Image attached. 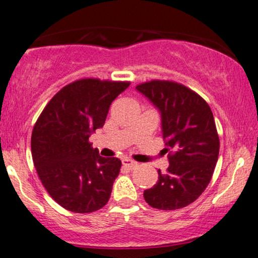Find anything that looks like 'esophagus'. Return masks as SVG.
Instances as JSON below:
<instances>
[{
  "mask_svg": "<svg viewBox=\"0 0 258 258\" xmlns=\"http://www.w3.org/2000/svg\"><path fill=\"white\" fill-rule=\"evenodd\" d=\"M122 165L126 169H128V170H132V169H135L136 166H137V163H135V161L131 160V159H123L122 160Z\"/></svg>",
  "mask_w": 258,
  "mask_h": 258,
  "instance_id": "34e87169",
  "label": "esophagus"
}]
</instances>
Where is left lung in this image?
Segmentation results:
<instances>
[{
  "label": "left lung",
  "instance_id": "1",
  "mask_svg": "<svg viewBox=\"0 0 258 258\" xmlns=\"http://www.w3.org/2000/svg\"><path fill=\"white\" fill-rule=\"evenodd\" d=\"M160 112L166 172L158 170V182L146 189L153 208L174 211L195 202L212 179L219 155V137L211 107L182 84L151 81L136 87Z\"/></svg>",
  "mask_w": 258,
  "mask_h": 258
}]
</instances>
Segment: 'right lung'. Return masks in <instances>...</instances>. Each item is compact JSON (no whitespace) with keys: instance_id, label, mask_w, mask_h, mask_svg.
<instances>
[{"instance_id":"right-lung-1","label":"right lung","mask_w":258,"mask_h":258,"mask_svg":"<svg viewBox=\"0 0 258 258\" xmlns=\"http://www.w3.org/2000/svg\"><path fill=\"white\" fill-rule=\"evenodd\" d=\"M128 82L79 79L63 87L39 116L32 134L36 172L49 195L75 213L103 208L121 168L104 158L89 137L105 123L109 107Z\"/></svg>"}]
</instances>
